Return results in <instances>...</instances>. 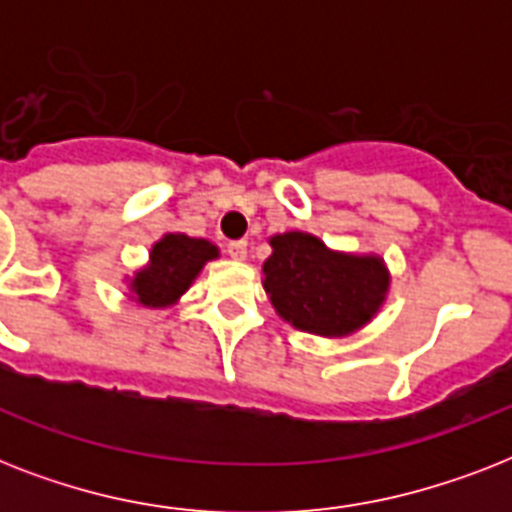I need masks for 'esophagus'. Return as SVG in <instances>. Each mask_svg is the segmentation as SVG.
<instances>
[{"label": "esophagus", "instance_id": "esophagus-1", "mask_svg": "<svg viewBox=\"0 0 512 512\" xmlns=\"http://www.w3.org/2000/svg\"><path fill=\"white\" fill-rule=\"evenodd\" d=\"M228 255H231L233 260H244V257H247V241H231V244H228Z\"/></svg>", "mask_w": 512, "mask_h": 512}]
</instances>
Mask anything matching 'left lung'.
I'll return each mask as SVG.
<instances>
[{
    "label": "left lung",
    "instance_id": "obj_1",
    "mask_svg": "<svg viewBox=\"0 0 512 512\" xmlns=\"http://www.w3.org/2000/svg\"><path fill=\"white\" fill-rule=\"evenodd\" d=\"M263 287L281 319L300 332L348 337L380 313L390 273L380 255L329 249L319 236L287 231L271 236Z\"/></svg>",
    "mask_w": 512,
    "mask_h": 512
}]
</instances>
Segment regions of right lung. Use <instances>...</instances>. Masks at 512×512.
Wrapping results in <instances>:
<instances>
[{
    "instance_id": "1",
    "label": "right lung",
    "mask_w": 512,
    "mask_h": 512,
    "mask_svg": "<svg viewBox=\"0 0 512 512\" xmlns=\"http://www.w3.org/2000/svg\"><path fill=\"white\" fill-rule=\"evenodd\" d=\"M215 257H220V249L212 241L164 233L148 252V263L138 268L135 276H127L130 300L146 308H170Z\"/></svg>"
}]
</instances>
